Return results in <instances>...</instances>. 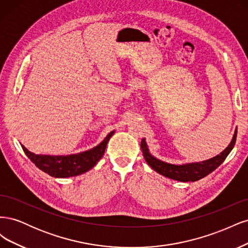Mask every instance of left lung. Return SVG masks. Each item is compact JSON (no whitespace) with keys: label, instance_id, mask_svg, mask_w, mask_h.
Segmentation results:
<instances>
[{"label":"left lung","instance_id":"1","mask_svg":"<svg viewBox=\"0 0 248 248\" xmlns=\"http://www.w3.org/2000/svg\"><path fill=\"white\" fill-rule=\"evenodd\" d=\"M236 138H237V128L235 130L234 136H232L230 145L224 149L220 154L216 155L215 157H213V158H210L204 161L179 164V166L157 159L156 157H154L151 153L149 152V149L145 139L141 140L140 148H141L142 155H144L146 162L155 171L158 172V174L172 180H177V181L194 182L208 176L210 172H212L214 170H216L220 166V164L224 161V159L227 158V156L230 154L232 148H234Z\"/></svg>","mask_w":248,"mask_h":248}]
</instances>
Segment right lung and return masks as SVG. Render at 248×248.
Wrapping results in <instances>:
<instances>
[{
  "instance_id": "right-lung-1",
  "label": "right lung",
  "mask_w": 248,
  "mask_h": 248,
  "mask_svg": "<svg viewBox=\"0 0 248 248\" xmlns=\"http://www.w3.org/2000/svg\"><path fill=\"white\" fill-rule=\"evenodd\" d=\"M115 131L109 132L98 146L88 151L71 155H42L34 154L21 145L22 150L30 160L42 171L55 178H68L84 174L94 168L106 152L107 145Z\"/></svg>"
}]
</instances>
